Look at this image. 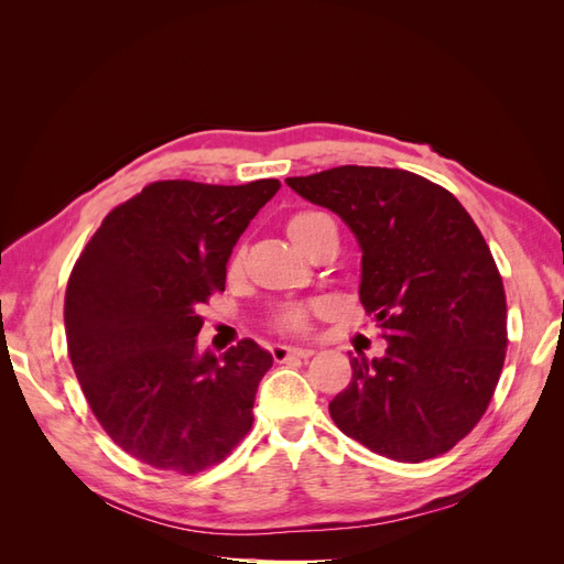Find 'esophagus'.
I'll use <instances>...</instances> for the list:
<instances>
[{
	"mask_svg": "<svg viewBox=\"0 0 564 564\" xmlns=\"http://www.w3.org/2000/svg\"><path fill=\"white\" fill-rule=\"evenodd\" d=\"M272 357H275V362H286L289 357H311L315 350L313 348H292V346H272L270 348Z\"/></svg>",
	"mask_w": 564,
	"mask_h": 564,
	"instance_id": "obj_1",
	"label": "esophagus"
}]
</instances>
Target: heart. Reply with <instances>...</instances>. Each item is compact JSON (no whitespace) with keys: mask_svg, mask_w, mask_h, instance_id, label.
<instances>
[{"mask_svg":"<svg viewBox=\"0 0 564 564\" xmlns=\"http://www.w3.org/2000/svg\"><path fill=\"white\" fill-rule=\"evenodd\" d=\"M327 230H336V226H334L332 216L322 214V212H299L296 216L289 218V224H286L289 237H292L294 245L301 251H308L311 245L315 240H319V237ZM242 261H245V253L237 251L230 261V275H240ZM275 324L284 332H303L305 327H308V308H303V305H289V308H284L278 315Z\"/></svg>","mask_w":564,"mask_h":564,"instance_id":"heart-1","label":"heart"}]
</instances>
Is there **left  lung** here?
Instances as JSON below:
<instances>
[{"label": "left lung", "mask_w": 564, "mask_h": 564, "mask_svg": "<svg viewBox=\"0 0 564 564\" xmlns=\"http://www.w3.org/2000/svg\"><path fill=\"white\" fill-rule=\"evenodd\" d=\"M286 185L357 237L360 301L388 340L383 357H350L334 423L404 464L449 452L482 419L508 344L503 282L482 232L449 191L402 169L346 164Z\"/></svg>", "instance_id": "obj_1"}]
</instances>
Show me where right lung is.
I'll return each instance as SVG.
<instances>
[{
	"mask_svg": "<svg viewBox=\"0 0 564 564\" xmlns=\"http://www.w3.org/2000/svg\"><path fill=\"white\" fill-rule=\"evenodd\" d=\"M278 191V178L150 183L104 218L70 272L65 336L84 398L152 468L195 475L251 429L272 355L251 338L199 352V305L224 292L232 247Z\"/></svg>",
	"mask_w": 564,
	"mask_h": 564,
	"instance_id": "add662e5",
	"label": "right lung"
}]
</instances>
